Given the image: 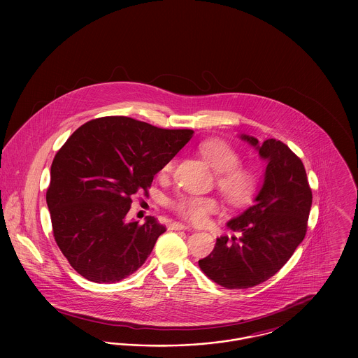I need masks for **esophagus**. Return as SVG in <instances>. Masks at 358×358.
I'll return each mask as SVG.
<instances>
[{
	"mask_svg": "<svg viewBox=\"0 0 358 358\" xmlns=\"http://www.w3.org/2000/svg\"><path fill=\"white\" fill-rule=\"evenodd\" d=\"M169 229H171V231H182V229H189V227L182 224V222H174L169 224Z\"/></svg>",
	"mask_w": 358,
	"mask_h": 358,
	"instance_id": "obj_1",
	"label": "esophagus"
}]
</instances>
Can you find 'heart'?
<instances>
[{
  "instance_id": "heart-1",
  "label": "heart",
  "mask_w": 358,
  "mask_h": 358,
  "mask_svg": "<svg viewBox=\"0 0 358 358\" xmlns=\"http://www.w3.org/2000/svg\"><path fill=\"white\" fill-rule=\"evenodd\" d=\"M199 152L205 161L216 171V185L228 203L247 204L259 187V171L250 165H240L238 150L222 139H206L200 142ZM176 165V159H169L162 173L169 174ZM171 209L187 222H204L209 213L219 209V201L210 196L180 194L169 201Z\"/></svg>"
}]
</instances>
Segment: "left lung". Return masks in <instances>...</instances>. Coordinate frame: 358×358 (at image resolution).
Listing matches in <instances>:
<instances>
[{
	"mask_svg": "<svg viewBox=\"0 0 358 358\" xmlns=\"http://www.w3.org/2000/svg\"><path fill=\"white\" fill-rule=\"evenodd\" d=\"M241 139L268 164L255 203L227 224L238 236L217 238L213 251L199 260L205 275L225 289L254 287L278 273L305 238L313 203L305 166L286 143Z\"/></svg>",
	"mask_w": 358,
	"mask_h": 358,
	"instance_id": "obj_1",
	"label": "left lung"
}]
</instances>
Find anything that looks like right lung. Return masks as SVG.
Segmentation results:
<instances>
[{"label":"right lung","instance_id":"obj_1","mask_svg":"<svg viewBox=\"0 0 358 358\" xmlns=\"http://www.w3.org/2000/svg\"><path fill=\"white\" fill-rule=\"evenodd\" d=\"M193 136L129 117H102L80 126L56 153L47 204L56 244L71 267L95 283H115L136 270L166 231L153 216L126 222L138 190Z\"/></svg>","mask_w":358,"mask_h":358}]
</instances>
